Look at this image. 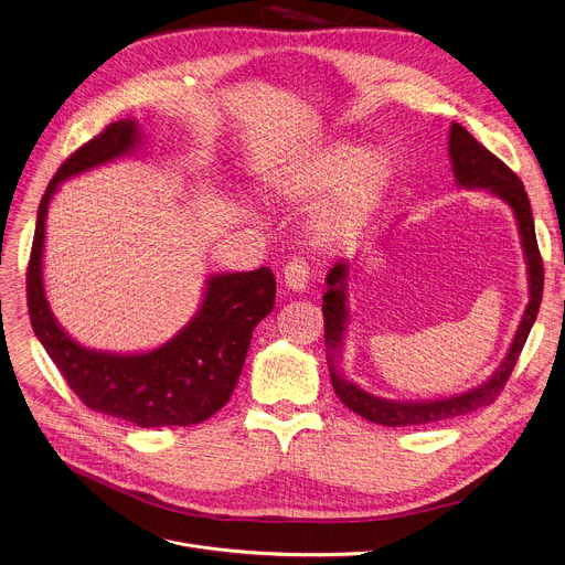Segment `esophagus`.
Returning <instances> with one entry per match:
<instances>
[{
    "label": "esophagus",
    "mask_w": 565,
    "mask_h": 565,
    "mask_svg": "<svg viewBox=\"0 0 565 565\" xmlns=\"http://www.w3.org/2000/svg\"><path fill=\"white\" fill-rule=\"evenodd\" d=\"M311 268L305 258H290L284 268V284L290 290H305L309 284Z\"/></svg>",
    "instance_id": "esophagus-1"
}]
</instances>
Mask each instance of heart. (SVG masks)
I'll list each match as a JSON object with an SVG mask.
<instances>
[{"instance_id": "1", "label": "heart", "mask_w": 565, "mask_h": 565, "mask_svg": "<svg viewBox=\"0 0 565 565\" xmlns=\"http://www.w3.org/2000/svg\"><path fill=\"white\" fill-rule=\"evenodd\" d=\"M391 161L361 152L354 145H333L292 179L290 198L299 204L329 202L316 220V238L324 245L350 243L380 206L391 183Z\"/></svg>"}]
</instances>
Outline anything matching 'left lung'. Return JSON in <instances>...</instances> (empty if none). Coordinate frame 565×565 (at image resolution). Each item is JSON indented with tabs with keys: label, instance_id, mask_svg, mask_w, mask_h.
Instances as JSON below:
<instances>
[{
	"label": "left lung",
	"instance_id": "left-lung-1",
	"mask_svg": "<svg viewBox=\"0 0 565 565\" xmlns=\"http://www.w3.org/2000/svg\"><path fill=\"white\" fill-rule=\"evenodd\" d=\"M449 159H452V168L457 174V181L468 188H491L495 195H500L504 202L515 213L524 254H527V266H530V290L532 299L527 305V311H524V318L518 327V333L513 338V345L500 365V370L493 374V380L483 384L481 388H475L466 395L459 397H449L440 402H427V404H399V402H386L380 397H372L363 393L359 386L352 382L338 377L331 367V384L333 391L348 408L359 413L361 418L377 423L384 427H420V425H431L449 418H459L466 416V413H472L481 406L493 404L500 393L504 391L511 372L518 363V356L527 343V335L534 327L541 299H543V258L539 252L536 243V232H534V215L530 206L527 191H524L522 181L518 174L500 161L493 152L488 149L461 125H452L449 129ZM348 263H335L331 273L327 275V286L329 290L322 297V313H324V338L331 348L341 345L345 320H348V309H345V281H348Z\"/></svg>",
	"mask_w": 565,
	"mask_h": 565
}]
</instances>
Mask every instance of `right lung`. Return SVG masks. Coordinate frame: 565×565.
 <instances>
[{"label":"right lung","instance_id":"right-lung-1","mask_svg":"<svg viewBox=\"0 0 565 565\" xmlns=\"http://www.w3.org/2000/svg\"><path fill=\"white\" fill-rule=\"evenodd\" d=\"M136 122L118 120L84 142L56 170L38 206L26 266V307L31 327L70 391L88 408L142 429L198 425L230 402L252 341V331L275 307L277 281L270 268L209 279L195 320L157 352L97 354L56 324L43 290L45 215L56 185L88 168L122 157L136 145Z\"/></svg>","mask_w":565,"mask_h":565}]
</instances>
